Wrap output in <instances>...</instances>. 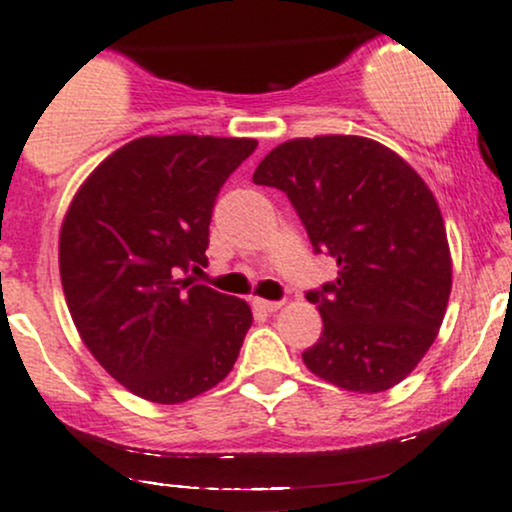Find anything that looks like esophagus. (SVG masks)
Masks as SVG:
<instances>
[{"instance_id": "34e87169", "label": "esophagus", "mask_w": 512, "mask_h": 512, "mask_svg": "<svg viewBox=\"0 0 512 512\" xmlns=\"http://www.w3.org/2000/svg\"><path fill=\"white\" fill-rule=\"evenodd\" d=\"M254 307L261 312H278L283 307L280 300H263V298H254Z\"/></svg>"}]
</instances>
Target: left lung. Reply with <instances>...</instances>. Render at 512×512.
<instances>
[{"instance_id":"1","label":"left lung","mask_w":512,"mask_h":512,"mask_svg":"<svg viewBox=\"0 0 512 512\" xmlns=\"http://www.w3.org/2000/svg\"><path fill=\"white\" fill-rule=\"evenodd\" d=\"M254 183L285 192L315 254L337 258V280L305 293L322 315L305 366L354 393L403 381L452 293L447 229L425 180L378 141L329 134L276 146Z\"/></svg>"}]
</instances>
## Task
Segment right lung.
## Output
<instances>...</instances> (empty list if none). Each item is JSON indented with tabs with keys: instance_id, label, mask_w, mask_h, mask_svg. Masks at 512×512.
Segmentation results:
<instances>
[{
	"instance_id": "1",
	"label": "right lung",
	"mask_w": 512,
	"mask_h": 512,
	"mask_svg": "<svg viewBox=\"0 0 512 512\" xmlns=\"http://www.w3.org/2000/svg\"><path fill=\"white\" fill-rule=\"evenodd\" d=\"M254 139L144 136L92 170L60 229V280L82 342L151 403L175 405L234 368L251 307L195 283L219 188Z\"/></svg>"
}]
</instances>
